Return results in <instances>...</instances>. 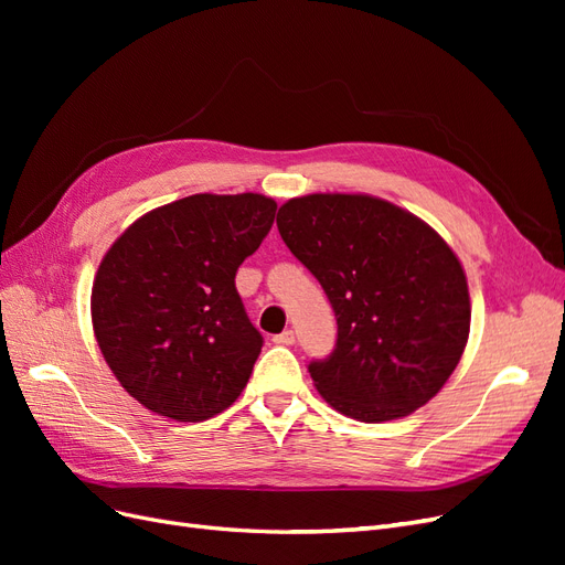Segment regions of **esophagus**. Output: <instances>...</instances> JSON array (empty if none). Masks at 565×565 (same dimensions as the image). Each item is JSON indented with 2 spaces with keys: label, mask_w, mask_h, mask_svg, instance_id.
<instances>
[{
  "label": "esophagus",
  "mask_w": 565,
  "mask_h": 565,
  "mask_svg": "<svg viewBox=\"0 0 565 565\" xmlns=\"http://www.w3.org/2000/svg\"><path fill=\"white\" fill-rule=\"evenodd\" d=\"M273 344H278V347L295 344V332H292V330H285V332L276 334V337H273Z\"/></svg>",
  "instance_id": "esophagus-1"
}]
</instances>
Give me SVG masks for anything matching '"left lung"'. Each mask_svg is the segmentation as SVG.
Here are the masks:
<instances>
[{"instance_id": "obj_1", "label": "left lung", "mask_w": 565, "mask_h": 565, "mask_svg": "<svg viewBox=\"0 0 565 565\" xmlns=\"http://www.w3.org/2000/svg\"><path fill=\"white\" fill-rule=\"evenodd\" d=\"M278 231L337 316L334 351L309 363L320 396L358 422L429 403L471 322L465 270L446 241L386 200L339 193L285 202Z\"/></svg>"}]
</instances>
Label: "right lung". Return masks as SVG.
I'll use <instances>...</instances> for the list:
<instances>
[{
  "instance_id": "1",
  "label": "right lung",
  "mask_w": 565,
  "mask_h": 565,
  "mask_svg": "<svg viewBox=\"0 0 565 565\" xmlns=\"http://www.w3.org/2000/svg\"><path fill=\"white\" fill-rule=\"evenodd\" d=\"M276 210L256 193L191 195L134 221L104 256L94 334L119 384L152 413L202 422L241 396L264 337L235 273Z\"/></svg>"
}]
</instances>
